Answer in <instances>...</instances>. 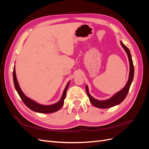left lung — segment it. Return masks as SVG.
Segmentation results:
<instances>
[{"label": "left lung", "instance_id": "left-lung-1", "mask_svg": "<svg viewBox=\"0 0 149 149\" xmlns=\"http://www.w3.org/2000/svg\"><path fill=\"white\" fill-rule=\"evenodd\" d=\"M120 44L122 47H123L124 50L127 53L129 61V65H130V71H129V79L127 81V83L123 89H122L120 91L116 93L114 96H112L111 97L106 100H97L96 99L94 98L93 96L90 95L89 93V89L87 85H86V93L88 96L89 97V101L91 102L92 104L96 107L101 108V109H106V108H109L111 107L115 106L116 105L119 104L120 103L123 102L125 97L127 96V93L129 92V90L130 88V85L133 81L134 75V67L133 65V62L132 60L131 54H130L129 49L126 47L125 45L120 42Z\"/></svg>", "mask_w": 149, "mask_h": 149}]
</instances>
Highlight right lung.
<instances>
[{
	"mask_svg": "<svg viewBox=\"0 0 149 149\" xmlns=\"http://www.w3.org/2000/svg\"><path fill=\"white\" fill-rule=\"evenodd\" d=\"M13 83H14V86L16 91H17L19 95L20 96L22 100L23 101L24 103L27 106L29 109H30L31 111L39 112V113H43V114H48V113H52V112H55L56 111H58L61 109V107L63 106L64 104V100L66 97V91L67 89L68 88V86L70 84V82L67 84L66 86L65 87L63 93V95L60 99V100L57 102L55 104H53L52 105H42L40 104L39 103H37V102L34 101L33 100H31L30 98L28 97L25 95V94L22 92L21 90L19 83H18V81L16 77V74H15V68L14 66L13 68Z\"/></svg>",
	"mask_w": 149,
	"mask_h": 149,
	"instance_id": "add662e5",
	"label": "right lung"
}]
</instances>
